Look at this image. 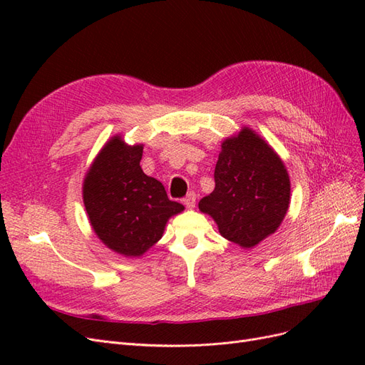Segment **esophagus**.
Wrapping results in <instances>:
<instances>
[{"mask_svg":"<svg viewBox=\"0 0 365 365\" xmlns=\"http://www.w3.org/2000/svg\"><path fill=\"white\" fill-rule=\"evenodd\" d=\"M195 204H196V195H195L193 192H190L189 195H187V196L184 197V205H185L187 208H193Z\"/></svg>","mask_w":365,"mask_h":365,"instance_id":"1","label":"esophagus"}]
</instances>
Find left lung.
Here are the masks:
<instances>
[{
	"label": "left lung",
	"mask_w": 365,
	"mask_h": 365,
	"mask_svg": "<svg viewBox=\"0 0 365 365\" xmlns=\"http://www.w3.org/2000/svg\"><path fill=\"white\" fill-rule=\"evenodd\" d=\"M291 181L286 165L256 130L244 126L220 145L215 190L200 201L219 233L242 248L274 235L288 213Z\"/></svg>",
	"instance_id": "obj_1"
}]
</instances>
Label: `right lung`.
<instances>
[{"mask_svg": "<svg viewBox=\"0 0 365 365\" xmlns=\"http://www.w3.org/2000/svg\"><path fill=\"white\" fill-rule=\"evenodd\" d=\"M143 145L114 135L88 169L82 196L96 236L117 254L140 257L163 237L168 220L184 205L170 201L164 185L143 172Z\"/></svg>", "mask_w": 365, "mask_h": 365, "instance_id": "right-lung-1", "label": "right lung"}]
</instances>
